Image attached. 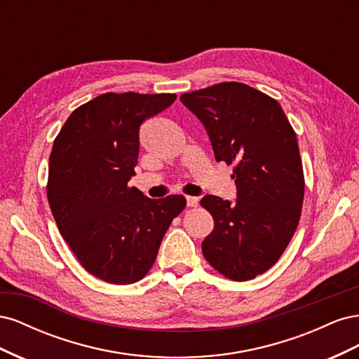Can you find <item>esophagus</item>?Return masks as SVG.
<instances>
[{
  "instance_id": "obj_1",
  "label": "esophagus",
  "mask_w": 359,
  "mask_h": 359,
  "mask_svg": "<svg viewBox=\"0 0 359 359\" xmlns=\"http://www.w3.org/2000/svg\"><path fill=\"white\" fill-rule=\"evenodd\" d=\"M186 201H187V206H198V203H199V199L194 196H187Z\"/></svg>"
}]
</instances>
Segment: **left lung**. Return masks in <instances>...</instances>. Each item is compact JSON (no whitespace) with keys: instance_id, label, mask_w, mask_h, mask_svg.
I'll return each mask as SVG.
<instances>
[{"instance_id":"8db88e82","label":"left lung","mask_w":359,"mask_h":359,"mask_svg":"<svg viewBox=\"0 0 359 359\" xmlns=\"http://www.w3.org/2000/svg\"><path fill=\"white\" fill-rule=\"evenodd\" d=\"M182 104L210 136L217 161L235 163V202L206 194L214 219L202 252L220 274L255 278L283 255L301 217L304 173L297 135L277 100L240 82L186 93Z\"/></svg>"}]
</instances>
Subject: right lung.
Instances as JSON below:
<instances>
[{
  "mask_svg": "<svg viewBox=\"0 0 359 359\" xmlns=\"http://www.w3.org/2000/svg\"><path fill=\"white\" fill-rule=\"evenodd\" d=\"M175 99V94H102L74 109L53 140L48 178L52 215L81 265L107 283L144 278L172 220L186 208L181 194L149 199L128 187L140 126Z\"/></svg>",
  "mask_w": 359,
  "mask_h": 359,
  "instance_id": "right-lung-1",
  "label": "right lung"
}]
</instances>
